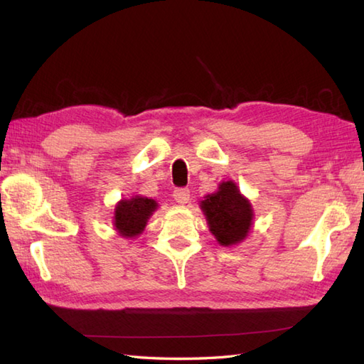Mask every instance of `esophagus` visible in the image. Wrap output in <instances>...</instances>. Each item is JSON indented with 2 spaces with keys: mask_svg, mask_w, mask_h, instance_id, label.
<instances>
[{
  "mask_svg": "<svg viewBox=\"0 0 364 364\" xmlns=\"http://www.w3.org/2000/svg\"><path fill=\"white\" fill-rule=\"evenodd\" d=\"M173 198H175L176 203L186 205V203H189V200H191V191L186 189V188L176 189V191L173 192Z\"/></svg>",
  "mask_w": 364,
  "mask_h": 364,
  "instance_id": "obj_1",
  "label": "esophagus"
}]
</instances>
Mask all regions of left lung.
<instances>
[{
    "label": "left lung",
    "mask_w": 364,
    "mask_h": 364,
    "mask_svg": "<svg viewBox=\"0 0 364 364\" xmlns=\"http://www.w3.org/2000/svg\"><path fill=\"white\" fill-rule=\"evenodd\" d=\"M200 208L210 231L220 245H237L250 235L255 218L253 208L233 180L219 183L218 191L203 197Z\"/></svg>",
    "instance_id": "1"
}]
</instances>
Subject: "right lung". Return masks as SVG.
Listing matches in <instances>:
<instances>
[{
    "mask_svg": "<svg viewBox=\"0 0 364 364\" xmlns=\"http://www.w3.org/2000/svg\"><path fill=\"white\" fill-rule=\"evenodd\" d=\"M158 202L142 196H133L131 198H122L115 205L112 223L119 236L125 239H136L142 235L146 222L158 210Z\"/></svg>",
    "mask_w": 364,
    "mask_h": 364,
    "instance_id": "right-lung-1",
    "label": "right lung"
}]
</instances>
